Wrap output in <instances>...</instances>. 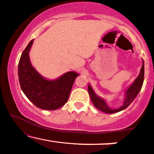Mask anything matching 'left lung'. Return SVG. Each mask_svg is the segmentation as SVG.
I'll use <instances>...</instances> for the list:
<instances>
[{"label":"left lung","mask_w":154,"mask_h":154,"mask_svg":"<svg viewBox=\"0 0 154 154\" xmlns=\"http://www.w3.org/2000/svg\"><path fill=\"white\" fill-rule=\"evenodd\" d=\"M144 80V61H143V66L141 67L140 72L138 77L135 79L134 82L132 83L131 85L128 88L127 91L125 92V100L124 102L123 105L121 107L118 108V109H111L109 106L107 105L106 101L103 98H100L93 91V88L90 85H88V93H89L91 99L93 102V105L95 106V108L99 109L100 111H103V112L107 113V114H114V113L119 112L126 109L128 107L132 102L135 100L139 92L140 91L141 88H142L143 83Z\"/></svg>","instance_id":"1"}]
</instances>
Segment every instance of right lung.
I'll return each mask as SVG.
<instances>
[{
  "label": "right lung",
  "mask_w": 154,
  "mask_h": 154,
  "mask_svg": "<svg viewBox=\"0 0 154 154\" xmlns=\"http://www.w3.org/2000/svg\"><path fill=\"white\" fill-rule=\"evenodd\" d=\"M33 40L23 51L18 66L19 81L23 93L30 101L44 110H56L68 100L74 82L79 74L69 72L54 80L42 77L32 66L29 57Z\"/></svg>",
  "instance_id": "right-lung-1"
}]
</instances>
